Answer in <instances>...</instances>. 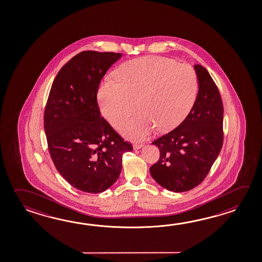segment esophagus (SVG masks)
Listing matches in <instances>:
<instances>
[{
  "mask_svg": "<svg viewBox=\"0 0 262 262\" xmlns=\"http://www.w3.org/2000/svg\"><path fill=\"white\" fill-rule=\"evenodd\" d=\"M143 144L142 143H134V150H138V149L142 148Z\"/></svg>",
  "mask_w": 262,
  "mask_h": 262,
  "instance_id": "34e87169",
  "label": "esophagus"
}]
</instances>
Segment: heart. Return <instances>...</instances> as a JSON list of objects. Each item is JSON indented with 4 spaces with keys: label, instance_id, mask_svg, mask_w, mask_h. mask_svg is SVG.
Instances as JSON below:
<instances>
[{
    "label": "heart",
    "instance_id": "b5f03b06",
    "mask_svg": "<svg viewBox=\"0 0 262 262\" xmlns=\"http://www.w3.org/2000/svg\"><path fill=\"white\" fill-rule=\"evenodd\" d=\"M118 80L104 79L98 91L101 112L115 128L139 112L121 127L128 138L148 136L157 127L168 132L186 118L195 103L198 79L188 64L161 56L130 60L119 68Z\"/></svg>",
    "mask_w": 262,
    "mask_h": 262
}]
</instances>
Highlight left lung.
Instances as JSON below:
<instances>
[{
    "instance_id": "8db88e82",
    "label": "left lung",
    "mask_w": 262,
    "mask_h": 262,
    "mask_svg": "<svg viewBox=\"0 0 262 262\" xmlns=\"http://www.w3.org/2000/svg\"><path fill=\"white\" fill-rule=\"evenodd\" d=\"M198 96L193 108L178 127L154 141L160 157L150 168L157 183L168 191L186 192L202 183L223 143V104L211 76L194 64Z\"/></svg>"
}]
</instances>
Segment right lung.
<instances>
[{"instance_id":"add662e5","label":"right lung","mask_w":262,"mask_h":262,"mask_svg":"<svg viewBox=\"0 0 262 262\" xmlns=\"http://www.w3.org/2000/svg\"><path fill=\"white\" fill-rule=\"evenodd\" d=\"M121 54L84 51L56 75L45 110L50 156L57 171L82 192L102 193L119 179L122 156L133 151L101 117V79Z\"/></svg>"}]
</instances>
